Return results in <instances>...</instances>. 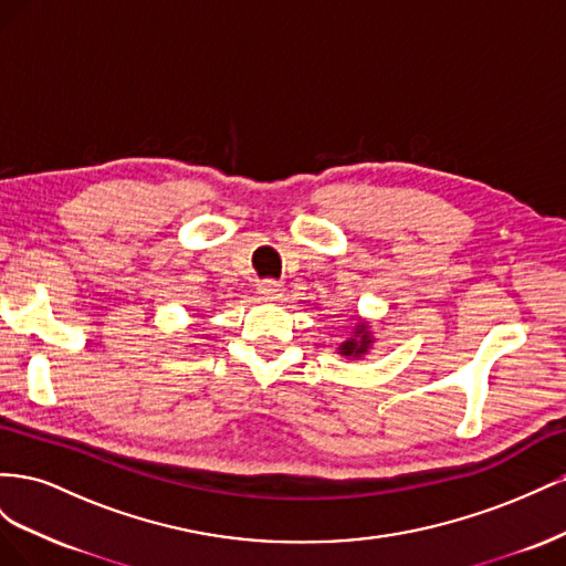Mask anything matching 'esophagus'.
<instances>
[{
    "mask_svg": "<svg viewBox=\"0 0 566 566\" xmlns=\"http://www.w3.org/2000/svg\"><path fill=\"white\" fill-rule=\"evenodd\" d=\"M260 295L269 302L279 300L281 297V283L279 281H262L260 283Z\"/></svg>",
    "mask_w": 566,
    "mask_h": 566,
    "instance_id": "34e87169",
    "label": "esophagus"
}]
</instances>
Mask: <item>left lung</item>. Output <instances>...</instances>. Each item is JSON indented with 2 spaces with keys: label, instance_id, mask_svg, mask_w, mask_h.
Listing matches in <instances>:
<instances>
[{
  "label": "left lung",
  "instance_id": "8db88e82",
  "mask_svg": "<svg viewBox=\"0 0 566 566\" xmlns=\"http://www.w3.org/2000/svg\"><path fill=\"white\" fill-rule=\"evenodd\" d=\"M356 335H354V339H347V342H342V347H339V354H345V356H354V358H358V356H364L366 352H368V347H370V342H373V337H370V333H368V328L364 323H358L356 325Z\"/></svg>",
  "mask_w": 566,
  "mask_h": 566
}]
</instances>
